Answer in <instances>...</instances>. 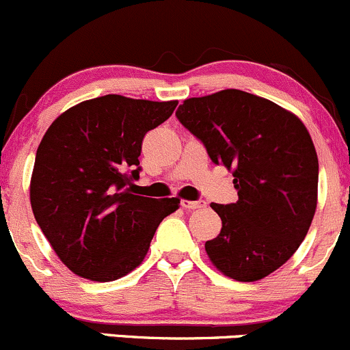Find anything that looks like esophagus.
<instances>
[{"mask_svg": "<svg viewBox=\"0 0 350 350\" xmlns=\"http://www.w3.org/2000/svg\"><path fill=\"white\" fill-rule=\"evenodd\" d=\"M180 205H182L183 208H189V211H196V208L204 207L205 204L200 200H182L180 202Z\"/></svg>", "mask_w": 350, "mask_h": 350, "instance_id": "1", "label": "esophagus"}]
</instances>
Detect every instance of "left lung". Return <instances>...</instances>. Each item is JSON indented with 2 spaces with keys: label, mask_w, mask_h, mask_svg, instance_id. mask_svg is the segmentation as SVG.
I'll return each mask as SVG.
<instances>
[{
  "label": "left lung",
  "mask_w": 350,
  "mask_h": 350,
  "mask_svg": "<svg viewBox=\"0 0 350 350\" xmlns=\"http://www.w3.org/2000/svg\"><path fill=\"white\" fill-rule=\"evenodd\" d=\"M175 114L215 165L232 170L239 197L211 204L222 221L205 243L211 261L237 282L276 271L300 247L317 208L319 158L305 124L239 89L190 97Z\"/></svg>",
  "instance_id": "8db88e82"
}]
</instances>
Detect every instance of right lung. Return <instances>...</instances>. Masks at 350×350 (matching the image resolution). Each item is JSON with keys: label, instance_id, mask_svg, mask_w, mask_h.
<instances>
[{"label": "right lung", "instance_id": "add662e5", "mask_svg": "<svg viewBox=\"0 0 350 350\" xmlns=\"http://www.w3.org/2000/svg\"><path fill=\"white\" fill-rule=\"evenodd\" d=\"M176 100L107 94L60 114L35 157L30 202L60 261L92 282H113L145 259L153 234L180 200L135 196L146 133Z\"/></svg>", "mask_w": 350, "mask_h": 350}]
</instances>
